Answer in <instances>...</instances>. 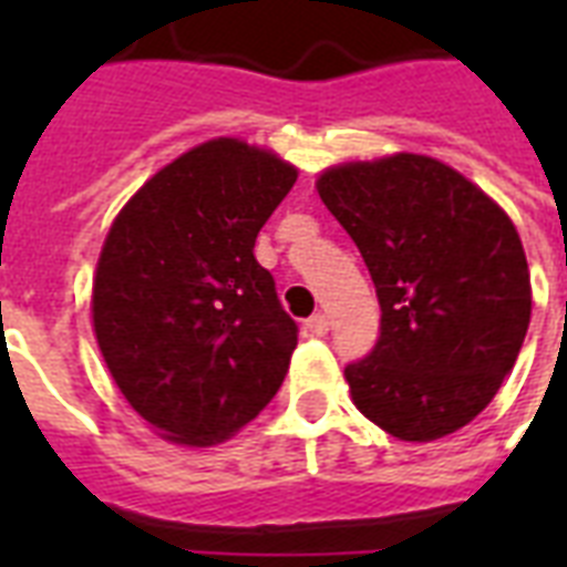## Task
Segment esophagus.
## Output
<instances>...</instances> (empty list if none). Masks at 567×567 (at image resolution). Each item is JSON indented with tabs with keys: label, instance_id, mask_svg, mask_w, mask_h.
Masks as SVG:
<instances>
[{
	"label": "esophagus",
	"instance_id": "esophagus-1",
	"mask_svg": "<svg viewBox=\"0 0 567 567\" xmlns=\"http://www.w3.org/2000/svg\"><path fill=\"white\" fill-rule=\"evenodd\" d=\"M306 327H309V332L311 336H318V338H323L329 332V318L327 315H311L309 320H306Z\"/></svg>",
	"mask_w": 567,
	"mask_h": 567
}]
</instances>
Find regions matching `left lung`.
I'll return each instance as SVG.
<instances>
[{
	"mask_svg": "<svg viewBox=\"0 0 567 567\" xmlns=\"http://www.w3.org/2000/svg\"><path fill=\"white\" fill-rule=\"evenodd\" d=\"M318 194L377 285L379 338L347 364L359 412L400 441L471 423L515 368L533 311L512 220L447 164L396 153L332 167Z\"/></svg>",
	"mask_w": 567,
	"mask_h": 567,
	"instance_id": "8db88e82",
	"label": "left lung"
}]
</instances>
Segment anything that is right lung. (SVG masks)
Here are the masks:
<instances>
[{
    "instance_id": "obj_1",
    "label": "right lung",
    "mask_w": 567,
    "mask_h": 567,
    "mask_svg": "<svg viewBox=\"0 0 567 567\" xmlns=\"http://www.w3.org/2000/svg\"><path fill=\"white\" fill-rule=\"evenodd\" d=\"M293 182L274 153L217 137L155 173L111 226L93 329L123 396L167 441L229 439L282 385L300 329L252 247Z\"/></svg>"
}]
</instances>
